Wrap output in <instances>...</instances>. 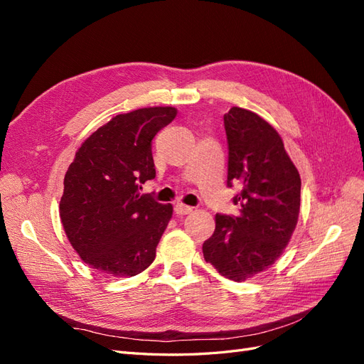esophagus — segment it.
<instances>
[{
	"label": "esophagus",
	"instance_id": "obj_1",
	"mask_svg": "<svg viewBox=\"0 0 364 364\" xmlns=\"http://www.w3.org/2000/svg\"><path fill=\"white\" fill-rule=\"evenodd\" d=\"M193 206H188V205H185V203H176L174 205V213L178 214V215H186V214H190V213H193Z\"/></svg>",
	"mask_w": 364,
	"mask_h": 364
}]
</instances>
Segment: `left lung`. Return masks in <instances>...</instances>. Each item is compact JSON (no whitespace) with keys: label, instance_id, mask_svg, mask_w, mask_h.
<instances>
[{"label":"left lung","instance_id":"left-lung-1","mask_svg":"<svg viewBox=\"0 0 364 364\" xmlns=\"http://www.w3.org/2000/svg\"><path fill=\"white\" fill-rule=\"evenodd\" d=\"M228 185L238 217L215 215V230L203 243L205 261L222 277L243 282L269 269L290 243L301 208V176L281 135L258 114L232 107L225 114Z\"/></svg>","mask_w":364,"mask_h":364}]
</instances>
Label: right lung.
<instances>
[{"mask_svg": "<svg viewBox=\"0 0 364 364\" xmlns=\"http://www.w3.org/2000/svg\"><path fill=\"white\" fill-rule=\"evenodd\" d=\"M176 115L173 106L119 114L77 149L65 174L59 215L73 249L90 267L127 278L155 261L173 206L139 190L156 176L151 139Z\"/></svg>", "mask_w": 364, "mask_h": 364, "instance_id": "1", "label": "right lung"}]
</instances>
